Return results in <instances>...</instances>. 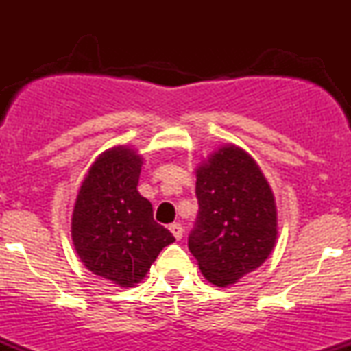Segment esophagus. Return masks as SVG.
I'll use <instances>...</instances> for the list:
<instances>
[{"label": "esophagus", "instance_id": "1", "mask_svg": "<svg viewBox=\"0 0 351 351\" xmlns=\"http://www.w3.org/2000/svg\"><path fill=\"white\" fill-rule=\"evenodd\" d=\"M170 231L176 239H181V237H183V226H181L180 223H173L170 226Z\"/></svg>", "mask_w": 351, "mask_h": 351}]
</instances>
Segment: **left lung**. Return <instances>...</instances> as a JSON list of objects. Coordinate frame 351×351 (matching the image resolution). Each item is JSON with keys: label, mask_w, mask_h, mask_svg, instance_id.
<instances>
[{"label": "left lung", "mask_w": 351, "mask_h": 351, "mask_svg": "<svg viewBox=\"0 0 351 351\" xmlns=\"http://www.w3.org/2000/svg\"><path fill=\"white\" fill-rule=\"evenodd\" d=\"M196 198L188 247L204 279L228 287L259 269L276 247L277 206L256 160L232 143L209 153L196 168Z\"/></svg>", "instance_id": "left-lung-1"}]
</instances>
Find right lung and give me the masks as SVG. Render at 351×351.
Returning <instances> with one entry per match:
<instances>
[{
	"mask_svg": "<svg viewBox=\"0 0 351 351\" xmlns=\"http://www.w3.org/2000/svg\"><path fill=\"white\" fill-rule=\"evenodd\" d=\"M142 165V155L128 145L102 152L84 176L72 209V243L82 264L125 289L140 284L160 251L175 241L136 189Z\"/></svg>",
	"mask_w": 351,
	"mask_h": 351,
	"instance_id": "1",
	"label": "right lung"
}]
</instances>
